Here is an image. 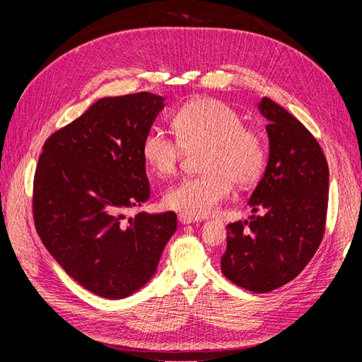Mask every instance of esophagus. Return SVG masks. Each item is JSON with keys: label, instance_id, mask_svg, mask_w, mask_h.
Masks as SVG:
<instances>
[{"label": "esophagus", "instance_id": "1", "mask_svg": "<svg viewBox=\"0 0 362 362\" xmlns=\"http://www.w3.org/2000/svg\"><path fill=\"white\" fill-rule=\"evenodd\" d=\"M178 221L181 225H189V223H194V222H199V218H194L192 216H187V214H180L178 216Z\"/></svg>", "mask_w": 362, "mask_h": 362}]
</instances>
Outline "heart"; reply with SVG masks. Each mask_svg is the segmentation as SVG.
Segmentation results:
<instances>
[{
    "instance_id": "b5f03b06",
    "label": "heart",
    "mask_w": 362,
    "mask_h": 362,
    "mask_svg": "<svg viewBox=\"0 0 362 362\" xmlns=\"http://www.w3.org/2000/svg\"><path fill=\"white\" fill-rule=\"evenodd\" d=\"M177 137L152 127L141 141V156L158 175L177 169L185 151L205 148L199 177L181 180L164 193V204L194 218L211 216L237 187H250L266 169L267 145L258 131L228 104L201 98L182 105L173 116Z\"/></svg>"
}]
</instances>
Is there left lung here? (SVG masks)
Returning <instances> with one entry per match:
<instances>
[{
	"mask_svg": "<svg viewBox=\"0 0 362 362\" xmlns=\"http://www.w3.org/2000/svg\"><path fill=\"white\" fill-rule=\"evenodd\" d=\"M258 110L269 120V161L249 205L262 214L226 226L221 264L235 286L267 293L298 276L319 249L329 169L319 141L286 108L262 98Z\"/></svg>",
	"mask_w": 362,
	"mask_h": 362,
	"instance_id": "1",
	"label": "left lung"
}]
</instances>
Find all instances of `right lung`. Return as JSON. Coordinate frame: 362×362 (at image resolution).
Wrapping results in <instances>:
<instances>
[{"instance_id": "right-lung-1", "label": "right lung", "mask_w": 362, "mask_h": 362, "mask_svg": "<svg viewBox=\"0 0 362 362\" xmlns=\"http://www.w3.org/2000/svg\"><path fill=\"white\" fill-rule=\"evenodd\" d=\"M164 98L140 92L101 98L43 145L33 185L37 234L86 290L124 299L156 275L177 231L173 211H127L149 199L141 141Z\"/></svg>"}]
</instances>
